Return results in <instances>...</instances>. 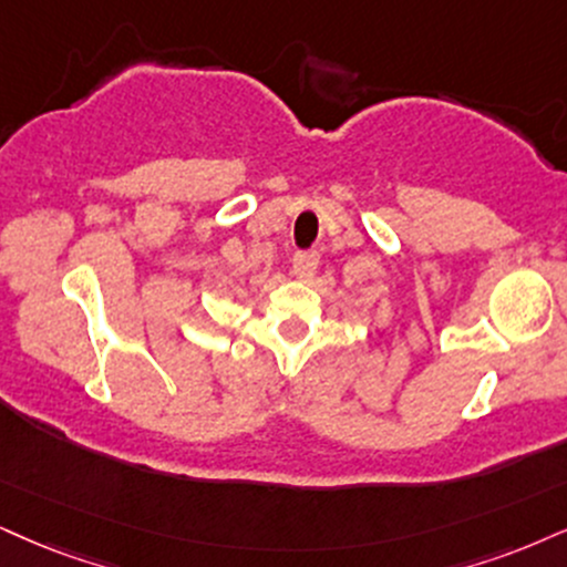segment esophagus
I'll use <instances>...</instances> for the list:
<instances>
[{
	"label": "esophagus",
	"mask_w": 567,
	"mask_h": 567,
	"mask_svg": "<svg viewBox=\"0 0 567 567\" xmlns=\"http://www.w3.org/2000/svg\"><path fill=\"white\" fill-rule=\"evenodd\" d=\"M295 272L299 278H312L316 276V270H318V262H320V255L316 249H302V251H297L295 255Z\"/></svg>",
	"instance_id": "esophagus-1"
}]
</instances>
